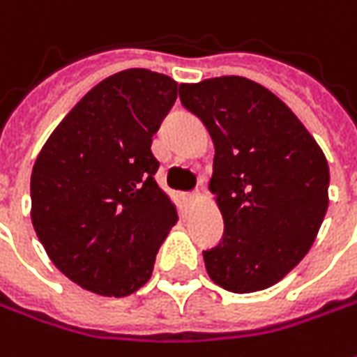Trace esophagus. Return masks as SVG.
Returning a JSON list of instances; mask_svg holds the SVG:
<instances>
[{
	"label": "esophagus",
	"mask_w": 357,
	"mask_h": 357,
	"mask_svg": "<svg viewBox=\"0 0 357 357\" xmlns=\"http://www.w3.org/2000/svg\"><path fill=\"white\" fill-rule=\"evenodd\" d=\"M183 199H185L188 203H197L199 199H202V191L195 190V191H191V193H183Z\"/></svg>",
	"instance_id": "1"
}]
</instances>
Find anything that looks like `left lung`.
<instances>
[{"label":"left lung","mask_w":357,"mask_h":357,"mask_svg":"<svg viewBox=\"0 0 357 357\" xmlns=\"http://www.w3.org/2000/svg\"><path fill=\"white\" fill-rule=\"evenodd\" d=\"M179 100L215 146L209 190L225 233L203 251L207 275L237 294L277 284L310 251L324 221V152L289 106L245 77L179 84Z\"/></svg>","instance_id":"left-lung-1"}]
</instances>
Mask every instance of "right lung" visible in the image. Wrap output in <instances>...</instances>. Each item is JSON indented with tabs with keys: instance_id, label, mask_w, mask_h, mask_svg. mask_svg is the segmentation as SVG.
<instances>
[{
	"instance_id": "1",
	"label": "right lung",
	"mask_w": 357,
	"mask_h": 357,
	"mask_svg": "<svg viewBox=\"0 0 357 357\" xmlns=\"http://www.w3.org/2000/svg\"><path fill=\"white\" fill-rule=\"evenodd\" d=\"M178 82L128 68L98 82L53 130L31 174V221L56 268L84 290L128 296L178 223L155 183L152 136Z\"/></svg>"
}]
</instances>
